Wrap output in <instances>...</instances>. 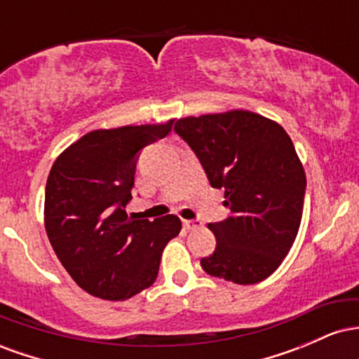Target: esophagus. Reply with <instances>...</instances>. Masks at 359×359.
I'll list each match as a JSON object with an SVG mask.
<instances>
[{
	"label": "esophagus",
	"instance_id": "34e87169",
	"mask_svg": "<svg viewBox=\"0 0 359 359\" xmlns=\"http://www.w3.org/2000/svg\"><path fill=\"white\" fill-rule=\"evenodd\" d=\"M182 224H184L185 229H196V228H199V226L203 224V222H201L199 219H194V221H187V219H185V221L182 222Z\"/></svg>",
	"mask_w": 359,
	"mask_h": 359
}]
</instances>
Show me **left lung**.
Returning <instances> with one entry per match:
<instances>
[{
    "instance_id": "left-lung-1",
    "label": "left lung",
    "mask_w": 359,
    "mask_h": 359,
    "mask_svg": "<svg viewBox=\"0 0 359 359\" xmlns=\"http://www.w3.org/2000/svg\"><path fill=\"white\" fill-rule=\"evenodd\" d=\"M174 131L224 191L229 216L209 224L216 250L205 273L248 285L270 277L299 233L306 172L287 131L251 111L182 118Z\"/></svg>"
}]
</instances>
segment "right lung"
I'll use <instances>...</instances> for the list:
<instances>
[{
    "label": "right lung",
    "instance_id": "1",
    "mask_svg": "<svg viewBox=\"0 0 359 359\" xmlns=\"http://www.w3.org/2000/svg\"><path fill=\"white\" fill-rule=\"evenodd\" d=\"M172 123L96 130L52 165L45 187V229L57 258L94 297L126 300L150 287L177 216H128L140 151L165 138Z\"/></svg>",
    "mask_w": 359,
    "mask_h": 359
}]
</instances>
